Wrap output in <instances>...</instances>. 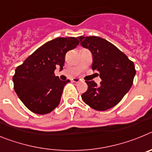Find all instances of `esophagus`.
Masks as SVG:
<instances>
[{
  "instance_id": "obj_1",
  "label": "esophagus",
  "mask_w": 152,
  "mask_h": 152,
  "mask_svg": "<svg viewBox=\"0 0 152 152\" xmlns=\"http://www.w3.org/2000/svg\"><path fill=\"white\" fill-rule=\"evenodd\" d=\"M72 81H73V82H75V83H79V82H80V81H81V80H80V79H79V78H73V79H72Z\"/></svg>"
}]
</instances>
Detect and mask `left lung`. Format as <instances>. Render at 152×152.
Returning <instances> with one entry per match:
<instances>
[{
  "label": "left lung",
  "instance_id": "1",
  "mask_svg": "<svg viewBox=\"0 0 152 152\" xmlns=\"http://www.w3.org/2000/svg\"><path fill=\"white\" fill-rule=\"evenodd\" d=\"M77 39L92 53V69L99 72L102 80L99 86L94 80L86 81L88 89L81 95L82 100L94 110H107L121 101L133 84L136 72L133 61L104 39L82 36Z\"/></svg>",
  "mask_w": 152,
  "mask_h": 152
}]
</instances>
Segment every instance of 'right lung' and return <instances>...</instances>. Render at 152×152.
Returning <instances> with one entry per match:
<instances>
[{"instance_id": "1", "label": "right lung", "mask_w": 152, "mask_h": 152, "mask_svg": "<svg viewBox=\"0 0 152 152\" xmlns=\"http://www.w3.org/2000/svg\"><path fill=\"white\" fill-rule=\"evenodd\" d=\"M79 44L75 37H58L40 46L19 65L13 76L17 96L29 110L44 115L58 106L64 85L55 75L56 67L63 69L65 54Z\"/></svg>"}]
</instances>
